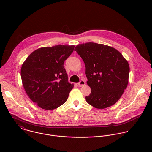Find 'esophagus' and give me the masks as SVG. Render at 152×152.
I'll use <instances>...</instances> for the list:
<instances>
[{
    "label": "esophagus",
    "mask_w": 152,
    "mask_h": 152,
    "mask_svg": "<svg viewBox=\"0 0 152 152\" xmlns=\"http://www.w3.org/2000/svg\"><path fill=\"white\" fill-rule=\"evenodd\" d=\"M78 86L79 87H83L84 86L86 85V81L84 80H81L80 83H78Z\"/></svg>",
    "instance_id": "34e87169"
}]
</instances>
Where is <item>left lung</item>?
<instances>
[{
  "label": "left lung",
  "instance_id": "8db88e82",
  "mask_svg": "<svg viewBox=\"0 0 152 152\" xmlns=\"http://www.w3.org/2000/svg\"><path fill=\"white\" fill-rule=\"evenodd\" d=\"M74 50L86 65L87 83L91 89L86 97L87 102L98 109L114 105L128 84V61L119 51L102 44H81Z\"/></svg>",
  "mask_w": 152,
  "mask_h": 152
}]
</instances>
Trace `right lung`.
Returning a JSON list of instances; mask_svg holds the SVG:
<instances>
[{"label": "right lung", "mask_w": 152, "mask_h": 152, "mask_svg": "<svg viewBox=\"0 0 152 152\" xmlns=\"http://www.w3.org/2000/svg\"><path fill=\"white\" fill-rule=\"evenodd\" d=\"M74 47L57 45L40 48L23 63V87L30 99L41 108L54 109L66 101L74 84L68 81L64 63Z\"/></svg>", "instance_id": "add662e5"}]
</instances>
